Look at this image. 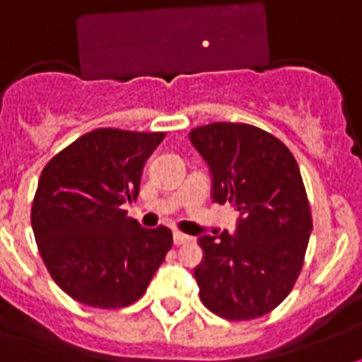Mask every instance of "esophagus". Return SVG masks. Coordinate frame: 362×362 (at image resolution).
<instances>
[{
    "mask_svg": "<svg viewBox=\"0 0 362 362\" xmlns=\"http://www.w3.org/2000/svg\"><path fill=\"white\" fill-rule=\"evenodd\" d=\"M173 242H175V245H184V243L191 242V236H187L184 232L176 230L175 234H173Z\"/></svg>",
    "mask_w": 362,
    "mask_h": 362,
    "instance_id": "esophagus-1",
    "label": "esophagus"
}]
</instances>
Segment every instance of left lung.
Instances as JSON below:
<instances>
[{"label": "left lung", "instance_id": "8db88e82", "mask_svg": "<svg viewBox=\"0 0 362 362\" xmlns=\"http://www.w3.org/2000/svg\"><path fill=\"white\" fill-rule=\"evenodd\" d=\"M189 139L210 165L214 201L240 214L234 236L199 240L201 301L232 322L260 318L292 292L313 230L298 161L275 135L243 122L199 126Z\"/></svg>", "mask_w": 362, "mask_h": 362}]
</instances>
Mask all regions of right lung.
Returning <instances> with one entry per match:
<instances>
[{
  "mask_svg": "<svg viewBox=\"0 0 362 362\" xmlns=\"http://www.w3.org/2000/svg\"><path fill=\"white\" fill-rule=\"evenodd\" d=\"M163 137V132L98 128L42 169L31 227L52 279L79 303H135L173 247L169 228H143L122 208L137 201L143 165Z\"/></svg>",
  "mask_w": 362,
  "mask_h": 362,
  "instance_id": "add662e5",
  "label": "right lung"
}]
</instances>
